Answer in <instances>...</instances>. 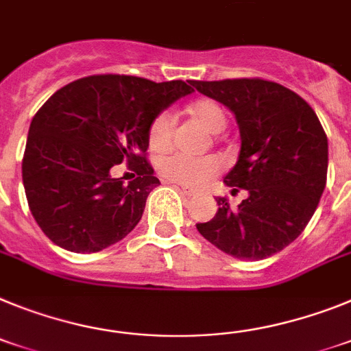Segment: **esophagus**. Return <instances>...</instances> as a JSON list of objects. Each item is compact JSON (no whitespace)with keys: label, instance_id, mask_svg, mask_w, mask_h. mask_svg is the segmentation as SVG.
I'll use <instances>...</instances> for the list:
<instances>
[{"label":"esophagus","instance_id":"esophagus-1","mask_svg":"<svg viewBox=\"0 0 351 351\" xmlns=\"http://www.w3.org/2000/svg\"><path fill=\"white\" fill-rule=\"evenodd\" d=\"M169 184H175V182H169ZM178 189L185 194V196H194V194H196L193 189H187V187H184V185H178Z\"/></svg>","mask_w":351,"mask_h":351}]
</instances>
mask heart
<instances>
[{"label": "heart", "mask_w": 351, "mask_h": 351, "mask_svg": "<svg viewBox=\"0 0 351 351\" xmlns=\"http://www.w3.org/2000/svg\"><path fill=\"white\" fill-rule=\"evenodd\" d=\"M187 112L196 118L208 132L219 134L226 129L228 118L224 109L212 99L194 100L187 108ZM173 143V118L169 112H160L152 120L148 127V145L154 152H166ZM158 171L164 178L187 185V187H203L221 171V164L213 157H187L182 154H173L160 158Z\"/></svg>", "instance_id": "heart-1"}]
</instances>
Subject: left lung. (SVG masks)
<instances>
[{
	"label": "left lung",
	"instance_id": "left-lung-1",
	"mask_svg": "<svg viewBox=\"0 0 351 351\" xmlns=\"http://www.w3.org/2000/svg\"><path fill=\"white\" fill-rule=\"evenodd\" d=\"M191 84L237 118L242 146L224 184L249 193L239 208L215 197V217L196 224L197 231L239 260H265L293 242L318 206L327 184V134L302 97L272 81Z\"/></svg>",
	"mask_w": 351,
	"mask_h": 351
}]
</instances>
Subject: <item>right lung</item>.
I'll return each mask as SVG.
<instances>
[{
  "label": "right lung",
  "mask_w": 351,
  "mask_h": 351,
  "mask_svg": "<svg viewBox=\"0 0 351 351\" xmlns=\"http://www.w3.org/2000/svg\"><path fill=\"white\" fill-rule=\"evenodd\" d=\"M193 91L184 81L90 75L58 90L38 109L24 150L23 184L49 240L72 252H99L138 226L146 197L160 185L146 160L148 127ZM123 160L138 175L129 186L110 176Z\"/></svg>",
  "instance_id": "obj_1"
}]
</instances>
